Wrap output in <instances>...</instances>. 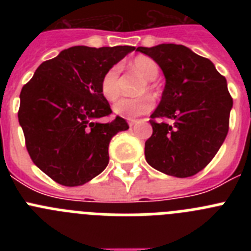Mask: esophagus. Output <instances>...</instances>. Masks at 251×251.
<instances>
[{"instance_id":"esophagus-1","label":"esophagus","mask_w":251,"mask_h":251,"mask_svg":"<svg viewBox=\"0 0 251 251\" xmlns=\"http://www.w3.org/2000/svg\"><path fill=\"white\" fill-rule=\"evenodd\" d=\"M128 124H129V127H133V126H136L137 124V121H129Z\"/></svg>"}]
</instances>
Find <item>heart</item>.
<instances>
[{
  "mask_svg": "<svg viewBox=\"0 0 251 251\" xmlns=\"http://www.w3.org/2000/svg\"><path fill=\"white\" fill-rule=\"evenodd\" d=\"M130 68L139 75L145 77L146 80H154L158 76L159 69L154 61L151 57L138 56L130 63ZM100 93L104 98L108 101H114L119 98V66L113 65L103 74L100 80ZM152 89V85L150 83L146 84L141 89V93H145L146 90ZM153 100L148 95L138 97V98H124L121 99L118 103H115L113 106V110L117 115L122 118L134 121L153 108Z\"/></svg>",
  "mask_w": 251,
  "mask_h": 251,
  "instance_id": "1",
  "label": "heart"
}]
</instances>
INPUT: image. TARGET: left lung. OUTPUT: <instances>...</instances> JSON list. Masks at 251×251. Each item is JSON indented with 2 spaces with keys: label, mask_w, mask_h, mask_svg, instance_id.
<instances>
[{
  "label": "left lung",
  "mask_w": 251,
  "mask_h": 251,
  "mask_svg": "<svg viewBox=\"0 0 251 251\" xmlns=\"http://www.w3.org/2000/svg\"><path fill=\"white\" fill-rule=\"evenodd\" d=\"M162 69L165 89L150 121L145 145L148 165L168 176L185 178L210 163L229 130L232 99L226 79L206 57L176 44L137 48Z\"/></svg>",
  "instance_id": "1"
}]
</instances>
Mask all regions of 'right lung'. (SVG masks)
<instances>
[{
	"label": "right lung",
	"mask_w": 251,
	"mask_h": 251,
	"mask_svg": "<svg viewBox=\"0 0 251 251\" xmlns=\"http://www.w3.org/2000/svg\"><path fill=\"white\" fill-rule=\"evenodd\" d=\"M134 46H73L44 61L20 94L19 122L35 165L60 185L74 187L101 174L109 162V142L127 130L100 93L104 73Z\"/></svg>",
	"instance_id": "obj_1"
}]
</instances>
